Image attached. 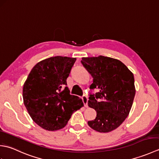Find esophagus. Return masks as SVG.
<instances>
[{
  "label": "esophagus",
  "instance_id": "esophagus-1",
  "mask_svg": "<svg viewBox=\"0 0 159 159\" xmlns=\"http://www.w3.org/2000/svg\"><path fill=\"white\" fill-rule=\"evenodd\" d=\"M82 99H83V102L84 103V105H85V107L87 108V107H88V105H87V102H88V97H87V96H86V95H84L82 97Z\"/></svg>",
  "mask_w": 159,
  "mask_h": 159
}]
</instances>
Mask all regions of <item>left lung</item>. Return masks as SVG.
Returning a JSON list of instances; mask_svg holds the SVG:
<instances>
[{
  "mask_svg": "<svg viewBox=\"0 0 159 159\" xmlns=\"http://www.w3.org/2000/svg\"><path fill=\"white\" fill-rule=\"evenodd\" d=\"M81 63L93 79L90 89H99L89 98L88 106L97 115L87 124L99 133L116 129L133 105L136 92L133 74L120 60L102 55L83 57Z\"/></svg>",
  "mask_w": 159,
  "mask_h": 159,
  "instance_id": "left-lung-1",
  "label": "left lung"
}]
</instances>
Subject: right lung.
Masks as SVG:
<instances>
[{
  "label": "right lung",
  "mask_w": 159,
  "mask_h": 159,
  "mask_svg": "<svg viewBox=\"0 0 159 159\" xmlns=\"http://www.w3.org/2000/svg\"><path fill=\"white\" fill-rule=\"evenodd\" d=\"M76 59L56 56L33 67L24 83V104L35 123L55 131L65 127L72 113L84 106L79 97L70 95L66 80Z\"/></svg>",
  "instance_id": "1"
}]
</instances>
